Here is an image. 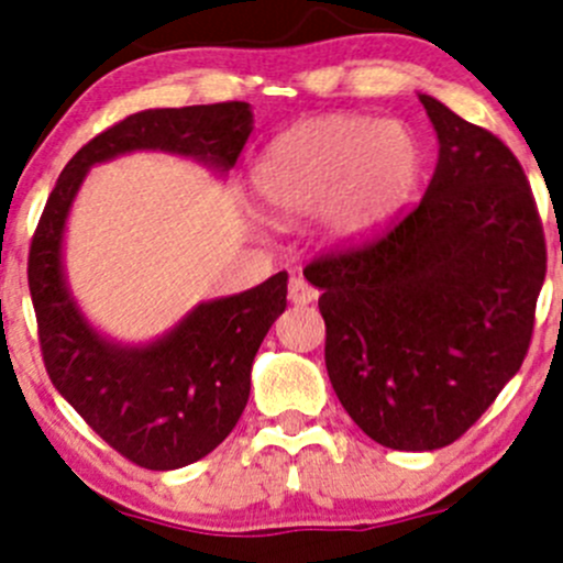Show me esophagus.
I'll list each match as a JSON object with an SVG mask.
<instances>
[{"label": "esophagus", "instance_id": "1", "mask_svg": "<svg viewBox=\"0 0 563 563\" xmlns=\"http://www.w3.org/2000/svg\"><path fill=\"white\" fill-rule=\"evenodd\" d=\"M316 297L318 291L305 280V277H291V280H288V299H291L294 305H310Z\"/></svg>", "mask_w": 563, "mask_h": 563}]
</instances>
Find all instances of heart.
<instances>
[{
  "instance_id": "obj_1",
  "label": "heart",
  "mask_w": 563,
  "mask_h": 563,
  "mask_svg": "<svg viewBox=\"0 0 563 563\" xmlns=\"http://www.w3.org/2000/svg\"><path fill=\"white\" fill-rule=\"evenodd\" d=\"M422 168L406 122L338 111L283 130L255 161L253 190L277 214L318 212L334 242H365L400 220Z\"/></svg>"
}]
</instances>
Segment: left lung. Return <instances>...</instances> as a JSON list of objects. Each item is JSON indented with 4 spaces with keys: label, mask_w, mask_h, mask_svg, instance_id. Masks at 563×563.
<instances>
[{
    "label": "left lung",
    "mask_w": 563,
    "mask_h": 563,
    "mask_svg": "<svg viewBox=\"0 0 563 563\" xmlns=\"http://www.w3.org/2000/svg\"><path fill=\"white\" fill-rule=\"evenodd\" d=\"M419 100L439 139L424 198L376 242L313 261L308 277L334 395L400 452L452 444L520 371L548 261L509 146L441 100Z\"/></svg>",
    "instance_id": "left-lung-1"
}]
</instances>
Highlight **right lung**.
Returning <instances> with one entry per match:
<instances>
[{
    "label": "right lung",
    "instance_id": "1",
    "mask_svg": "<svg viewBox=\"0 0 563 563\" xmlns=\"http://www.w3.org/2000/svg\"><path fill=\"white\" fill-rule=\"evenodd\" d=\"M253 133L250 103L150 108L73 155L56 179L30 250V294L45 371L108 446L150 471H174L223 444L250 397V371L288 275L187 310L150 343H119L76 302L65 272V229L89 168L130 152H168L229 176Z\"/></svg>",
    "mask_w": 563,
    "mask_h": 563
}]
</instances>
